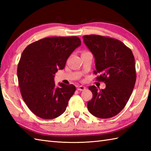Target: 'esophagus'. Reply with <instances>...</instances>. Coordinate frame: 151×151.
Returning <instances> with one entry per match:
<instances>
[{
	"instance_id": "34e87169",
	"label": "esophagus",
	"mask_w": 151,
	"mask_h": 151,
	"mask_svg": "<svg viewBox=\"0 0 151 151\" xmlns=\"http://www.w3.org/2000/svg\"><path fill=\"white\" fill-rule=\"evenodd\" d=\"M86 87H84V86H78V87L77 88V89L79 91H84L86 89Z\"/></svg>"
}]
</instances>
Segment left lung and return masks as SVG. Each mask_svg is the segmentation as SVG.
Instances as JSON below:
<instances>
[{
	"label": "left lung",
	"instance_id": "left-lung-1",
	"mask_svg": "<svg viewBox=\"0 0 151 151\" xmlns=\"http://www.w3.org/2000/svg\"><path fill=\"white\" fill-rule=\"evenodd\" d=\"M84 43L95 62L97 79L104 82L106 88L89 86L93 93L88 109L94 116L108 119L115 116L124 108L136 83L135 60L129 47L114 38L99 35L84 36Z\"/></svg>",
	"mask_w": 151,
	"mask_h": 151
}]
</instances>
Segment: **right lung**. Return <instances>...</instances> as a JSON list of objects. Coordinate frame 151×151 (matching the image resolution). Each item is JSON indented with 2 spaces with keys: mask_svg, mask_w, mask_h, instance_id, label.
Segmentation results:
<instances>
[{
  "mask_svg": "<svg viewBox=\"0 0 151 151\" xmlns=\"http://www.w3.org/2000/svg\"><path fill=\"white\" fill-rule=\"evenodd\" d=\"M78 37H51L30 44L22 53L17 67L21 93L30 111L37 117L52 119L65 111L76 88L54 82L55 73L81 46Z\"/></svg>",
  "mask_w": 151,
  "mask_h": 151,
  "instance_id": "add662e5",
  "label": "right lung"
}]
</instances>
